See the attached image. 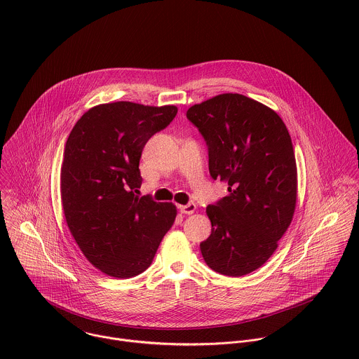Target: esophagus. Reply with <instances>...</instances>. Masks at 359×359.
<instances>
[{"label": "esophagus", "mask_w": 359, "mask_h": 359, "mask_svg": "<svg viewBox=\"0 0 359 359\" xmlns=\"http://www.w3.org/2000/svg\"><path fill=\"white\" fill-rule=\"evenodd\" d=\"M180 210L182 214H194L196 211V205L195 203H188V205H180Z\"/></svg>", "instance_id": "34e87169"}]
</instances>
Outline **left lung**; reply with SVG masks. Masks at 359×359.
<instances>
[{
  "label": "left lung",
  "mask_w": 359,
  "mask_h": 359,
  "mask_svg": "<svg viewBox=\"0 0 359 359\" xmlns=\"http://www.w3.org/2000/svg\"><path fill=\"white\" fill-rule=\"evenodd\" d=\"M187 117L205 138L210 175L228 182L229 192L205 208L211 233L202 256L218 273L248 275L273 255L294 214L292 138L276 111L241 94L194 104Z\"/></svg>",
  "instance_id": "left-lung-1"
}]
</instances>
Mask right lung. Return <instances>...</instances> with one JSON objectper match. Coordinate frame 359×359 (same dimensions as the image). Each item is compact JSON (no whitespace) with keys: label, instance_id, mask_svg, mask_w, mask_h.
I'll return each mask as SVG.
<instances>
[{"label":"right lung","instance_id":"obj_1","mask_svg":"<svg viewBox=\"0 0 359 359\" xmlns=\"http://www.w3.org/2000/svg\"><path fill=\"white\" fill-rule=\"evenodd\" d=\"M177 111L174 104L102 103L80 117L66 141L60 170L65 218L83 255L109 276L144 272L175 221L172 203L135 194L145 144Z\"/></svg>","mask_w":359,"mask_h":359}]
</instances>
